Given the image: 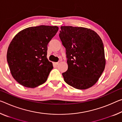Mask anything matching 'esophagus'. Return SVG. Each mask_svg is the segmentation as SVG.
Wrapping results in <instances>:
<instances>
[{
	"instance_id": "1",
	"label": "esophagus",
	"mask_w": 122,
	"mask_h": 122,
	"mask_svg": "<svg viewBox=\"0 0 122 122\" xmlns=\"http://www.w3.org/2000/svg\"><path fill=\"white\" fill-rule=\"evenodd\" d=\"M59 62H54V64H55V65H57L58 64H59Z\"/></svg>"
}]
</instances>
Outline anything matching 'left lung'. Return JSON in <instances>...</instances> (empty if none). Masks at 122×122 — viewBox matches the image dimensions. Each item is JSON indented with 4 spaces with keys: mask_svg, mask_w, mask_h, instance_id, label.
<instances>
[{
    "mask_svg": "<svg viewBox=\"0 0 122 122\" xmlns=\"http://www.w3.org/2000/svg\"><path fill=\"white\" fill-rule=\"evenodd\" d=\"M60 38L66 51L68 69L62 73L65 81L79 90L93 86L105 67L103 41L90 29L62 26Z\"/></svg>",
    "mask_w": 122,
    "mask_h": 122,
    "instance_id": "8db88e82",
    "label": "left lung"
}]
</instances>
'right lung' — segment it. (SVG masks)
<instances>
[{"label":"right lung","mask_w":122,"mask_h":122,"mask_svg":"<svg viewBox=\"0 0 122 122\" xmlns=\"http://www.w3.org/2000/svg\"><path fill=\"white\" fill-rule=\"evenodd\" d=\"M58 30L56 26L29 27L14 37L7 49V61L19 84L35 88L46 81L53 68L47 57V45Z\"/></svg>","instance_id":"add662e5"}]
</instances>
